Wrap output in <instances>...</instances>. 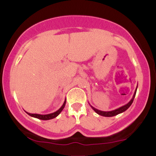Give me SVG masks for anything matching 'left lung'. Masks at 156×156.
<instances>
[{"label": "left lung", "instance_id": "1", "mask_svg": "<svg viewBox=\"0 0 156 156\" xmlns=\"http://www.w3.org/2000/svg\"><path fill=\"white\" fill-rule=\"evenodd\" d=\"M136 90H137V87L136 88V90L135 92H134V94L133 96L132 99L130 100V101H129V103H127L126 104H125V105L122 106V107H119V108L116 109V110H110V111H102V110H98V109L94 108V107H92L91 105H90V106L91 107V108L93 109L94 110L95 112H96L98 114L101 115V116H107V117H110V116H116V115L117 114H120V113H123V112L126 111V110H127L128 108H129V107L131 106V104H133V100H134V98H135L136 96Z\"/></svg>", "mask_w": 156, "mask_h": 156}]
</instances>
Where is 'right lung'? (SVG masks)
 <instances>
[{
  "instance_id": "right-lung-1",
  "label": "right lung",
  "mask_w": 156,
  "mask_h": 156,
  "mask_svg": "<svg viewBox=\"0 0 156 156\" xmlns=\"http://www.w3.org/2000/svg\"><path fill=\"white\" fill-rule=\"evenodd\" d=\"M66 100H65L64 103H63L62 106L58 109L57 111L54 112V113H49V114H38V113H30L28 112H26L28 115H30V116H33V117H35V118L40 119V120H51V119H53L55 117H56L64 109L65 106H66Z\"/></svg>"
}]
</instances>
